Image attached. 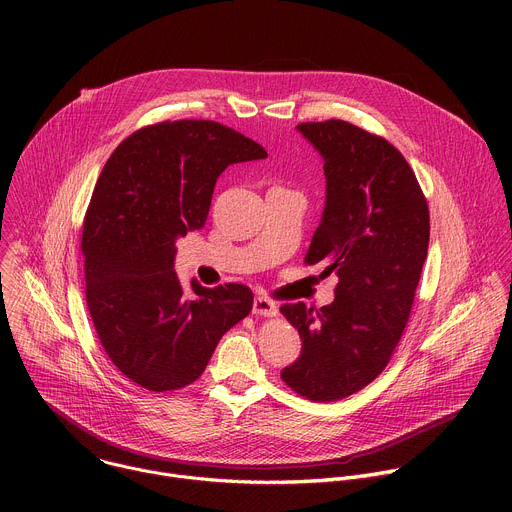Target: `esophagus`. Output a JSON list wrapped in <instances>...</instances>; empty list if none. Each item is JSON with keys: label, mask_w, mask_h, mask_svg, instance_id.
<instances>
[{"label": "esophagus", "mask_w": 512, "mask_h": 512, "mask_svg": "<svg viewBox=\"0 0 512 512\" xmlns=\"http://www.w3.org/2000/svg\"><path fill=\"white\" fill-rule=\"evenodd\" d=\"M253 312H255L257 316H267V318H271V316L277 314V306H275L273 300H269V298H265V296H255V300H253Z\"/></svg>", "instance_id": "esophagus-1"}]
</instances>
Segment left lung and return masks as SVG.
<instances>
[{"mask_svg": "<svg viewBox=\"0 0 512 512\" xmlns=\"http://www.w3.org/2000/svg\"><path fill=\"white\" fill-rule=\"evenodd\" d=\"M324 158L326 206L306 265L338 275L320 310L283 304L302 352L281 371L298 395L328 403L373 383L407 326L429 245V208L415 172L385 137L342 119L300 123Z\"/></svg>", "mask_w": 512, "mask_h": 512, "instance_id": "8db88e82", "label": "left lung"}]
</instances>
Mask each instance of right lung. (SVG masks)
<instances>
[{"instance_id":"right-lung-1","label":"right lung","mask_w":512,"mask_h":512,"mask_svg":"<svg viewBox=\"0 0 512 512\" xmlns=\"http://www.w3.org/2000/svg\"><path fill=\"white\" fill-rule=\"evenodd\" d=\"M267 152L204 119L162 121L123 139L107 160L83 225L87 306L97 336L135 385L166 393L194 383L227 330L253 308L243 283L186 294L176 239L202 229L216 178Z\"/></svg>"}]
</instances>
